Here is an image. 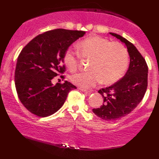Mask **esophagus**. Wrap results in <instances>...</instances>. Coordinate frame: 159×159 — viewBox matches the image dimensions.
<instances>
[{
  "mask_svg": "<svg viewBox=\"0 0 159 159\" xmlns=\"http://www.w3.org/2000/svg\"><path fill=\"white\" fill-rule=\"evenodd\" d=\"M79 89H80L82 91H83V92L87 93V94H89V93H91V91H88V90L84 89H82V88H79Z\"/></svg>",
  "mask_w": 159,
  "mask_h": 159,
  "instance_id": "esophagus-1",
  "label": "esophagus"
}]
</instances>
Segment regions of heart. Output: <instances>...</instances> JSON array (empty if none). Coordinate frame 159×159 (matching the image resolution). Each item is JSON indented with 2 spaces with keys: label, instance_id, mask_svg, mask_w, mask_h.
<instances>
[{
  "label": "heart",
  "instance_id": "obj_1",
  "mask_svg": "<svg viewBox=\"0 0 159 159\" xmlns=\"http://www.w3.org/2000/svg\"><path fill=\"white\" fill-rule=\"evenodd\" d=\"M77 49L80 57L91 61L90 71L75 74L70 77L73 84L82 88L92 87L101 82L106 85L115 84L124 76L129 66L128 50L119 42L93 36L80 42ZM63 60L70 71L77 70L80 64L77 53L67 49Z\"/></svg>",
  "mask_w": 159,
  "mask_h": 159
}]
</instances>
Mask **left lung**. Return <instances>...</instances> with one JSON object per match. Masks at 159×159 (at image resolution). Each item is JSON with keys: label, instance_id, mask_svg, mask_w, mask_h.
<instances>
[{"label": "left lung", "instance_id": "left-lung-1", "mask_svg": "<svg viewBox=\"0 0 159 159\" xmlns=\"http://www.w3.org/2000/svg\"><path fill=\"white\" fill-rule=\"evenodd\" d=\"M110 34L126 44L130 64L120 80L98 91L103 98V104L101 107L94 108L93 112L103 120L115 121L130 114L143 100L147 88L148 66L133 44L116 33Z\"/></svg>", "mask_w": 159, "mask_h": 159}]
</instances>
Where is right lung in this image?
<instances>
[{"instance_id": "1", "label": "right lung", "mask_w": 159, "mask_h": 159, "mask_svg": "<svg viewBox=\"0 0 159 159\" xmlns=\"http://www.w3.org/2000/svg\"><path fill=\"white\" fill-rule=\"evenodd\" d=\"M84 31L58 29L38 35L19 54L15 72L16 93L26 109L45 117L63 106L68 93L77 87L70 82L54 85L52 80L66 71L63 55ZM61 78L64 79L63 75Z\"/></svg>"}]
</instances>
